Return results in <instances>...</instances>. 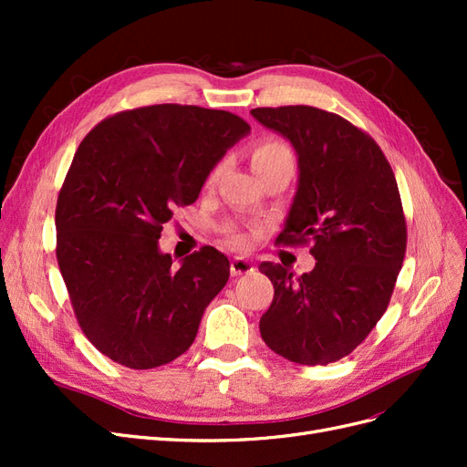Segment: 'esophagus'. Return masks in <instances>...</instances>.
I'll use <instances>...</instances> for the list:
<instances>
[{
	"instance_id": "1",
	"label": "esophagus",
	"mask_w": 467,
	"mask_h": 467,
	"mask_svg": "<svg viewBox=\"0 0 467 467\" xmlns=\"http://www.w3.org/2000/svg\"><path fill=\"white\" fill-rule=\"evenodd\" d=\"M230 271H232L234 276H239V275H249V273H253V271H255V266H253V263L247 261V259H244V257H235V259L232 261V265H230Z\"/></svg>"
}]
</instances>
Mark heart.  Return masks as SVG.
Here are the masks:
<instances>
[{
    "instance_id": "b5f03b06",
    "label": "heart",
    "mask_w": 467,
    "mask_h": 467,
    "mask_svg": "<svg viewBox=\"0 0 467 467\" xmlns=\"http://www.w3.org/2000/svg\"><path fill=\"white\" fill-rule=\"evenodd\" d=\"M282 160H294V158H292L290 148L285 142H280V140L265 138V140H261V142H257L255 148H253V151H251V163L255 171H261V169L273 165L276 161H282ZM222 171H223V163L220 161L210 169V173L206 177V185H212V182L220 177ZM225 239H228V244H232L234 247H239V249L247 247V237L239 232H228V237Z\"/></svg>"
}]
</instances>
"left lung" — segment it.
<instances>
[{"instance_id":"8db88e82","label":"left lung","mask_w":467,"mask_h":467,"mask_svg":"<svg viewBox=\"0 0 467 467\" xmlns=\"http://www.w3.org/2000/svg\"><path fill=\"white\" fill-rule=\"evenodd\" d=\"M251 115L298 153V191L276 244H312L317 261L298 278L261 263L275 286L261 337L296 364L337 362L376 327L401 271L407 223L398 181L374 138L335 112L288 105Z\"/></svg>"}]
</instances>
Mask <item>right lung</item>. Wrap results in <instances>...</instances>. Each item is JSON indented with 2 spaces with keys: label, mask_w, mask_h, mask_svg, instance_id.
I'll return each mask as SVG.
<instances>
[{
  "label": "right lung",
  "mask_w": 467,
  "mask_h": 467,
  "mask_svg": "<svg viewBox=\"0 0 467 467\" xmlns=\"http://www.w3.org/2000/svg\"><path fill=\"white\" fill-rule=\"evenodd\" d=\"M249 130L228 110L165 103L120 110L81 140L56 202V259L81 331L110 360L150 370L192 345L230 261L204 245L173 266L158 239Z\"/></svg>",
  "instance_id": "add662e5"
}]
</instances>
